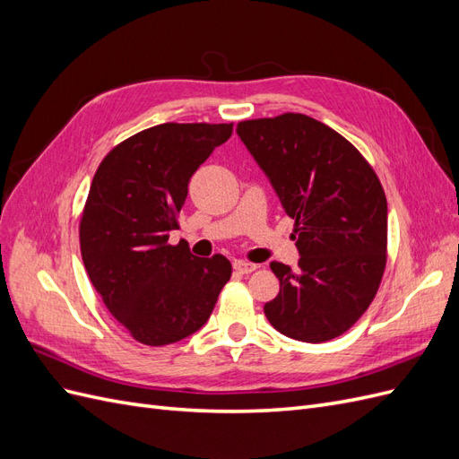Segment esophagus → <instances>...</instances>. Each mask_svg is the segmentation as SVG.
Wrapping results in <instances>:
<instances>
[{"instance_id": "1", "label": "esophagus", "mask_w": 459, "mask_h": 459, "mask_svg": "<svg viewBox=\"0 0 459 459\" xmlns=\"http://www.w3.org/2000/svg\"><path fill=\"white\" fill-rule=\"evenodd\" d=\"M256 268H258L256 264L247 262V260H235V262H233V270L238 272V273H251V272H255Z\"/></svg>"}]
</instances>
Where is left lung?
Returning a JSON list of instances; mask_svg holds the SVG:
<instances>
[{
	"label": "left lung",
	"mask_w": 459,
	"mask_h": 459,
	"mask_svg": "<svg viewBox=\"0 0 459 459\" xmlns=\"http://www.w3.org/2000/svg\"><path fill=\"white\" fill-rule=\"evenodd\" d=\"M268 174L299 247V270L270 268L280 293L264 304L283 335L325 342L349 331L375 299L386 266V197L373 166L349 140L300 113L238 124Z\"/></svg>",
	"instance_id": "left-lung-1"
}]
</instances>
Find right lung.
I'll list each match as a JSON object with an SVG mask.
<instances>
[{
  "instance_id": "1",
  "label": "right lung",
  "mask_w": 459,
  "mask_h": 459,
  "mask_svg": "<svg viewBox=\"0 0 459 459\" xmlns=\"http://www.w3.org/2000/svg\"><path fill=\"white\" fill-rule=\"evenodd\" d=\"M233 124L166 122L110 149L80 216V253L107 310L147 346L189 337L230 281L226 256L170 245L189 178L230 140Z\"/></svg>"
}]
</instances>
